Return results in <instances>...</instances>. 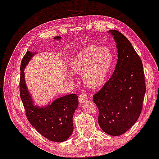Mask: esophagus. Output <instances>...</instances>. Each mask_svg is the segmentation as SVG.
<instances>
[{"label":"esophagus","instance_id":"esophagus-1","mask_svg":"<svg viewBox=\"0 0 159 159\" xmlns=\"http://www.w3.org/2000/svg\"><path fill=\"white\" fill-rule=\"evenodd\" d=\"M87 100H88V97L86 96V95L81 93L79 96V101L80 103L86 102Z\"/></svg>","mask_w":159,"mask_h":159}]
</instances>
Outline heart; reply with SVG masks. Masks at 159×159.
<instances>
[{"instance_id":"1","label":"heart","mask_w":159,"mask_h":159,"mask_svg":"<svg viewBox=\"0 0 159 159\" xmlns=\"http://www.w3.org/2000/svg\"><path fill=\"white\" fill-rule=\"evenodd\" d=\"M114 59V54L110 48L93 45L73 57L70 68L73 72L81 73L83 81L87 87L97 89L106 82Z\"/></svg>"}]
</instances>
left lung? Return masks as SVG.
I'll return each mask as SVG.
<instances>
[{
    "label": "left lung",
    "mask_w": 159,
    "mask_h": 159,
    "mask_svg": "<svg viewBox=\"0 0 159 159\" xmlns=\"http://www.w3.org/2000/svg\"><path fill=\"white\" fill-rule=\"evenodd\" d=\"M116 43L118 60L111 79L93 95L98 124L111 136L124 134L140 116L146 92L143 63L124 35L108 30Z\"/></svg>",
    "instance_id": "left-lung-1"
}]
</instances>
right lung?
I'll return each mask as SVG.
<instances>
[{"mask_svg": "<svg viewBox=\"0 0 159 159\" xmlns=\"http://www.w3.org/2000/svg\"><path fill=\"white\" fill-rule=\"evenodd\" d=\"M60 36L54 38L59 41ZM35 53L27 51L20 64V96L30 124L43 136L54 142H63L71 136L73 116L79 106L76 94L66 95L43 107L35 106L25 81L24 69Z\"/></svg>", "mask_w": 159, "mask_h": 159, "instance_id": "1", "label": "right lung"}]
</instances>
